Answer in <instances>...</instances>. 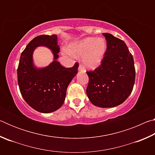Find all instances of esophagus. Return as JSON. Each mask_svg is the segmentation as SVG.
Listing matches in <instances>:
<instances>
[{
	"label": "esophagus",
	"mask_w": 155,
	"mask_h": 155,
	"mask_svg": "<svg viewBox=\"0 0 155 155\" xmlns=\"http://www.w3.org/2000/svg\"><path fill=\"white\" fill-rule=\"evenodd\" d=\"M78 70H79V71L85 72V68H84V67L82 65L80 64L79 65H78Z\"/></svg>",
	"instance_id": "esophagus-1"
}]
</instances>
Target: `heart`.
Returning a JSON list of instances; mask_svg holds the SVG:
<instances>
[{"label":"heart","mask_w":155,"mask_h":155,"mask_svg":"<svg viewBox=\"0 0 155 155\" xmlns=\"http://www.w3.org/2000/svg\"><path fill=\"white\" fill-rule=\"evenodd\" d=\"M107 43L102 38H87L77 44L71 46L74 55L83 56V61L85 66L96 68L101 64L105 53ZM65 53L69 52L65 51Z\"/></svg>","instance_id":"1"}]
</instances>
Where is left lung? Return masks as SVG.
I'll use <instances>...</instances> for the list:
<instances>
[{
    "instance_id": "1",
    "label": "left lung",
    "mask_w": 155,
    "mask_h": 155,
    "mask_svg": "<svg viewBox=\"0 0 155 155\" xmlns=\"http://www.w3.org/2000/svg\"><path fill=\"white\" fill-rule=\"evenodd\" d=\"M107 49L101 65L87 71L86 90L91 103L103 108L122 104L132 92L135 79L133 55L124 41L111 34L103 33Z\"/></svg>"
}]
</instances>
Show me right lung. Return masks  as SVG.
<instances>
[{"instance_id":"right-lung-1","label":"right lung","mask_w":155,"mask_h":155,"mask_svg":"<svg viewBox=\"0 0 155 155\" xmlns=\"http://www.w3.org/2000/svg\"><path fill=\"white\" fill-rule=\"evenodd\" d=\"M51 49L55 60L42 69L34 68L32 52L37 46ZM59 47L56 35H41L33 39L20 56L17 74L20 93L28 105L41 113H51L59 109L64 103L67 87L77 74L78 64L65 68L57 61Z\"/></svg>"}]
</instances>
